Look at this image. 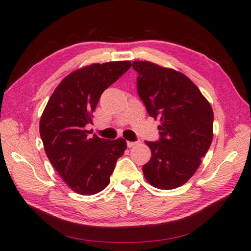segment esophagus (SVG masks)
<instances>
[{
	"label": "esophagus",
	"mask_w": 251,
	"mask_h": 251,
	"mask_svg": "<svg viewBox=\"0 0 251 251\" xmlns=\"http://www.w3.org/2000/svg\"><path fill=\"white\" fill-rule=\"evenodd\" d=\"M135 145H137V142H127V147H134Z\"/></svg>",
	"instance_id": "34e87169"
}]
</instances>
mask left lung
<instances>
[{"mask_svg":"<svg viewBox=\"0 0 251 251\" xmlns=\"http://www.w3.org/2000/svg\"><path fill=\"white\" fill-rule=\"evenodd\" d=\"M137 91L150 116L158 118L159 142H146L151 157L143 166L145 179L159 189L188 181L212 141L214 112L185 74L148 61H134Z\"/></svg>","mask_w":251,"mask_h":251,"instance_id":"obj_1","label":"left lung"}]
</instances>
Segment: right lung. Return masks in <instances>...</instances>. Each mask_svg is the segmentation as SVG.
I'll return each instance as SVG.
<instances>
[{
  "label": "right lung",
  "instance_id": "1",
  "mask_svg": "<svg viewBox=\"0 0 251 251\" xmlns=\"http://www.w3.org/2000/svg\"><path fill=\"white\" fill-rule=\"evenodd\" d=\"M129 61L86 65L62 79L46 104L40 121V134L50 164L67 186L90 196L109 184L117 159L124 154L126 141L90 136L100 97L106 88L130 67Z\"/></svg>",
  "mask_w": 251,
  "mask_h": 251
}]
</instances>
